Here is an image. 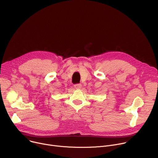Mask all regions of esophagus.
Listing matches in <instances>:
<instances>
[{"mask_svg":"<svg viewBox=\"0 0 158 158\" xmlns=\"http://www.w3.org/2000/svg\"><path fill=\"white\" fill-rule=\"evenodd\" d=\"M82 87V85L81 84H76L74 85V87L77 89H81Z\"/></svg>","mask_w":158,"mask_h":158,"instance_id":"esophagus-1","label":"esophagus"}]
</instances>
